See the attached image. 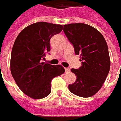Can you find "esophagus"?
<instances>
[{
  "mask_svg": "<svg viewBox=\"0 0 121 121\" xmlns=\"http://www.w3.org/2000/svg\"><path fill=\"white\" fill-rule=\"evenodd\" d=\"M65 72H70V69H69V68H65Z\"/></svg>",
  "mask_w": 121,
  "mask_h": 121,
  "instance_id": "1",
  "label": "esophagus"
}]
</instances>
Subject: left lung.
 I'll return each mask as SVG.
<instances>
[{
	"instance_id": "left-lung-1",
	"label": "left lung",
	"mask_w": 121,
	"mask_h": 121,
	"mask_svg": "<svg viewBox=\"0 0 121 121\" xmlns=\"http://www.w3.org/2000/svg\"><path fill=\"white\" fill-rule=\"evenodd\" d=\"M63 31L75 54L80 55L82 61L79 69H71L77 78L74 83L69 85V90L80 97H91L100 90L109 72L106 41L99 31L87 24L64 25Z\"/></svg>"
}]
</instances>
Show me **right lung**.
I'll return each mask as SVG.
<instances>
[{"instance_id": "obj_1", "label": "right lung", "mask_w": 121, "mask_h": 121, "mask_svg": "<svg viewBox=\"0 0 121 121\" xmlns=\"http://www.w3.org/2000/svg\"><path fill=\"white\" fill-rule=\"evenodd\" d=\"M62 25L39 22L24 28L12 47L10 70L21 90L33 99H42L51 91V80L65 72L60 65L42 62L51 50L50 40L62 30Z\"/></svg>"}]
</instances>
